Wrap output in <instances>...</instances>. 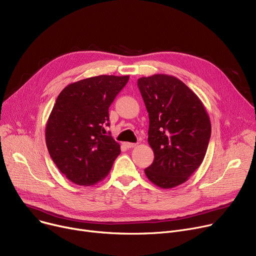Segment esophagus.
<instances>
[{"label": "esophagus", "instance_id": "34e87169", "mask_svg": "<svg viewBox=\"0 0 256 256\" xmlns=\"http://www.w3.org/2000/svg\"><path fill=\"white\" fill-rule=\"evenodd\" d=\"M124 146H126L128 149H130V148H134V147H136V146H137V144H136V143H130V142H126V143H124Z\"/></svg>", "mask_w": 256, "mask_h": 256}]
</instances>
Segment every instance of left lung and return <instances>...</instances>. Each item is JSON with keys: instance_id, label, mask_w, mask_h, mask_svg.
Instances as JSON below:
<instances>
[{"instance_id": "left-lung-1", "label": "left lung", "mask_w": 256, "mask_h": 256, "mask_svg": "<svg viewBox=\"0 0 256 256\" xmlns=\"http://www.w3.org/2000/svg\"><path fill=\"white\" fill-rule=\"evenodd\" d=\"M138 88L149 115L148 143L154 152L145 174L160 188H173L202 162L211 137L210 117L200 98L174 76L141 77Z\"/></svg>"}]
</instances>
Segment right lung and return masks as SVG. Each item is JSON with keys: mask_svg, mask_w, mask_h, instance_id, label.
Instances as JSON below:
<instances>
[{"mask_svg": "<svg viewBox=\"0 0 256 256\" xmlns=\"http://www.w3.org/2000/svg\"><path fill=\"white\" fill-rule=\"evenodd\" d=\"M130 76L100 75L73 82L60 92L45 128L49 154L71 182L90 186L106 178L119 145L106 134L109 107Z\"/></svg>", "mask_w": 256, "mask_h": 256, "instance_id": "1", "label": "right lung"}]
</instances>
